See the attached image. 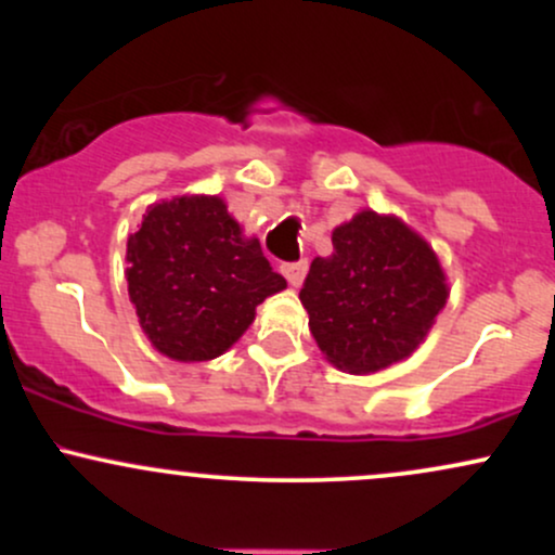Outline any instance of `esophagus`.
<instances>
[{"label": "esophagus", "instance_id": "34e87169", "mask_svg": "<svg viewBox=\"0 0 555 555\" xmlns=\"http://www.w3.org/2000/svg\"><path fill=\"white\" fill-rule=\"evenodd\" d=\"M282 271H284L286 282H289L292 286H299V284H302L305 273H308V258L295 260V263H284Z\"/></svg>", "mask_w": 555, "mask_h": 555}]
</instances>
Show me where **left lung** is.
<instances>
[{"label": "left lung", "mask_w": 555, "mask_h": 555, "mask_svg": "<svg viewBox=\"0 0 555 555\" xmlns=\"http://www.w3.org/2000/svg\"><path fill=\"white\" fill-rule=\"evenodd\" d=\"M299 299L310 334L336 367L384 371L410 358L441 313L449 286L428 242L393 216L362 211L334 229Z\"/></svg>", "instance_id": "left-lung-1"}]
</instances>
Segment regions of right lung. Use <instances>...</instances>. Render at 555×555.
I'll list each match as a JSON object with an SVG mask.
<instances>
[{
	"label": "right lung",
	"mask_w": 555,
	"mask_h": 555,
	"mask_svg": "<svg viewBox=\"0 0 555 555\" xmlns=\"http://www.w3.org/2000/svg\"><path fill=\"white\" fill-rule=\"evenodd\" d=\"M127 284L140 328L180 362L219 358L286 282L216 195L156 203L127 240Z\"/></svg>",
	"instance_id": "obj_1"
}]
</instances>
